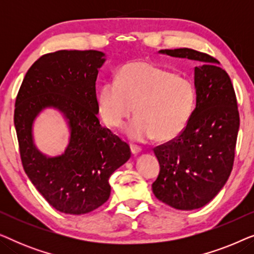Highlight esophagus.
I'll list each match as a JSON object with an SVG mask.
<instances>
[{"label": "esophagus", "mask_w": 254, "mask_h": 254, "mask_svg": "<svg viewBox=\"0 0 254 254\" xmlns=\"http://www.w3.org/2000/svg\"><path fill=\"white\" fill-rule=\"evenodd\" d=\"M130 151H131V154H133L134 156H136L138 154H141L142 149L136 147V145H130Z\"/></svg>", "instance_id": "1"}]
</instances>
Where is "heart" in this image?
I'll list each match as a JSON object with an SVG mask.
<instances>
[{
    "label": "heart",
    "instance_id": "1",
    "mask_svg": "<svg viewBox=\"0 0 254 254\" xmlns=\"http://www.w3.org/2000/svg\"><path fill=\"white\" fill-rule=\"evenodd\" d=\"M99 113L107 126L119 128L134 113L126 128L135 142L175 140L183 133L195 105L190 79L148 61H133L119 70L118 81L105 82L97 95Z\"/></svg>",
    "mask_w": 254,
    "mask_h": 254
}]
</instances>
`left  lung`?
<instances>
[{"instance_id": "left-lung-1", "label": "left lung", "mask_w": 254, "mask_h": 254, "mask_svg": "<svg viewBox=\"0 0 254 254\" xmlns=\"http://www.w3.org/2000/svg\"><path fill=\"white\" fill-rule=\"evenodd\" d=\"M158 53L197 62L196 104L183 133L154 149L161 170L152 192L176 209H199L217 195L231 173L239 129L237 99L216 59L190 48Z\"/></svg>"}]
</instances>
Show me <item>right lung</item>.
Returning <instances> with one entry per match:
<instances>
[{
  "label": "right lung",
  "instance_id": "add662e5",
  "mask_svg": "<svg viewBox=\"0 0 254 254\" xmlns=\"http://www.w3.org/2000/svg\"><path fill=\"white\" fill-rule=\"evenodd\" d=\"M99 51H58L38 59L27 70L17 95L15 128L24 171L55 209L82 215L109 200V178L130 157L127 143L99 124L96 96ZM48 108L66 121L68 144L50 156L34 142V121Z\"/></svg>",
  "mask_w": 254,
  "mask_h": 254
}]
</instances>
